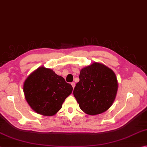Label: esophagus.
<instances>
[{
    "instance_id": "34e87169",
    "label": "esophagus",
    "mask_w": 147,
    "mask_h": 147,
    "mask_svg": "<svg viewBox=\"0 0 147 147\" xmlns=\"http://www.w3.org/2000/svg\"><path fill=\"white\" fill-rule=\"evenodd\" d=\"M71 86H72V87H73V88H74V87H75V85H76V84H75V83H71Z\"/></svg>"
}]
</instances>
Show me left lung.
<instances>
[{"label": "left lung", "instance_id": "left-lung-1", "mask_svg": "<svg viewBox=\"0 0 147 147\" xmlns=\"http://www.w3.org/2000/svg\"><path fill=\"white\" fill-rule=\"evenodd\" d=\"M118 88L114 72L103 64L94 63L81 69L74 96L84 112L101 114L112 106Z\"/></svg>", "mask_w": 147, "mask_h": 147}]
</instances>
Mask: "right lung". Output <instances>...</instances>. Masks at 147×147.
<instances>
[{
	"instance_id": "right-lung-1",
	"label": "right lung",
	"mask_w": 147,
	"mask_h": 147,
	"mask_svg": "<svg viewBox=\"0 0 147 147\" xmlns=\"http://www.w3.org/2000/svg\"><path fill=\"white\" fill-rule=\"evenodd\" d=\"M73 88L52 69L41 66L26 79L23 91L30 107L42 115L51 116L62 108Z\"/></svg>"
}]
</instances>
